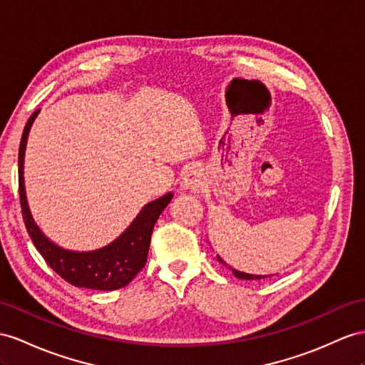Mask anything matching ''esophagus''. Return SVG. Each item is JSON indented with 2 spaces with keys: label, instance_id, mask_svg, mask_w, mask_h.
I'll use <instances>...</instances> for the list:
<instances>
[{
  "label": "esophagus",
  "instance_id": "obj_1",
  "mask_svg": "<svg viewBox=\"0 0 365 365\" xmlns=\"http://www.w3.org/2000/svg\"><path fill=\"white\" fill-rule=\"evenodd\" d=\"M205 185L203 182V173L197 168H191V170L183 175L182 179V190L185 191H199L202 190V186Z\"/></svg>",
  "mask_w": 365,
  "mask_h": 365
}]
</instances>
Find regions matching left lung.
I'll list each match as a JSON object with an SVG mask.
<instances>
[{"instance_id":"8db88e82","label":"left lung","mask_w":365,"mask_h":365,"mask_svg":"<svg viewBox=\"0 0 365 365\" xmlns=\"http://www.w3.org/2000/svg\"><path fill=\"white\" fill-rule=\"evenodd\" d=\"M217 260H219V262H220L223 267H227L228 269H231L232 274H235V276H236V277H239V279H244V280H259V279H265V277H269V276H272V274H267V276H262V274H250V273L239 272V269H235L232 267L227 265L225 260H223L220 256H217Z\"/></svg>"}]
</instances>
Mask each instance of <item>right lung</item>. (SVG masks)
<instances>
[{"instance_id": "obj_1", "label": "right lung", "mask_w": 365, "mask_h": 365, "mask_svg": "<svg viewBox=\"0 0 365 365\" xmlns=\"http://www.w3.org/2000/svg\"><path fill=\"white\" fill-rule=\"evenodd\" d=\"M38 114L40 109L35 110L27 120L20 142V151H18V183H20V202L27 232L43 259L66 282L78 288L100 289V292L123 288L145 267L155 222L174 194L166 192L162 197L146 203L130 222V225L105 247L92 251H73L57 245L35 223L24 188L27 138Z\"/></svg>"}]
</instances>
